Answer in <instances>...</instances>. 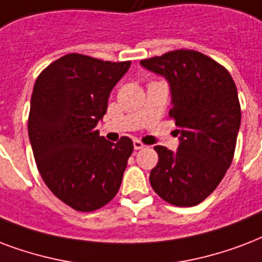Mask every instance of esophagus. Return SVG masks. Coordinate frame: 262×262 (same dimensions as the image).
<instances>
[{
	"label": "esophagus",
	"mask_w": 262,
	"mask_h": 262,
	"mask_svg": "<svg viewBox=\"0 0 262 262\" xmlns=\"http://www.w3.org/2000/svg\"><path fill=\"white\" fill-rule=\"evenodd\" d=\"M133 147H135V149H141V148H144V144L140 141V140H133Z\"/></svg>",
	"instance_id": "1"
}]
</instances>
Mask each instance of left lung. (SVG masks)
Returning <instances> with one entry per match:
<instances>
[{
    "label": "left lung",
    "mask_w": 262,
    "mask_h": 262,
    "mask_svg": "<svg viewBox=\"0 0 262 262\" xmlns=\"http://www.w3.org/2000/svg\"><path fill=\"white\" fill-rule=\"evenodd\" d=\"M170 85L177 152L162 145L149 173L154 191L170 205L195 206L210 195L233 159L241 126L236 85L225 67L201 52L179 49L140 61Z\"/></svg>",
    "instance_id": "8db88e82"
}]
</instances>
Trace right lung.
Segmentation results:
<instances>
[{"label": "right lung", "mask_w": 262, "mask_h": 262, "mask_svg": "<svg viewBox=\"0 0 262 262\" xmlns=\"http://www.w3.org/2000/svg\"><path fill=\"white\" fill-rule=\"evenodd\" d=\"M129 67L130 61L70 53L48 66L34 83L29 137L38 171L74 210H97L121 187L133 141L122 137L111 143L96 126Z\"/></svg>", "instance_id": "add662e5"}]
</instances>
